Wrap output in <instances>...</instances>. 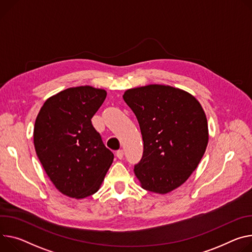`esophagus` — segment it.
I'll return each instance as SVG.
<instances>
[{
  "mask_svg": "<svg viewBox=\"0 0 252 252\" xmlns=\"http://www.w3.org/2000/svg\"><path fill=\"white\" fill-rule=\"evenodd\" d=\"M124 156H125V153H124L123 150H119V151L117 152V157H118L120 159H122V158H124Z\"/></svg>",
  "mask_w": 252,
  "mask_h": 252,
  "instance_id": "obj_1",
  "label": "esophagus"
}]
</instances>
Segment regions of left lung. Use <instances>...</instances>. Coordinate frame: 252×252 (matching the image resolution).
Segmentation results:
<instances>
[{
    "label": "left lung",
    "mask_w": 252,
    "mask_h": 252,
    "mask_svg": "<svg viewBox=\"0 0 252 252\" xmlns=\"http://www.w3.org/2000/svg\"><path fill=\"white\" fill-rule=\"evenodd\" d=\"M123 97L138 119L144 141L135 177L145 190L172 192L188 180L207 148L203 107L187 91L162 84L127 89Z\"/></svg>",
    "instance_id": "left-lung-1"
}]
</instances>
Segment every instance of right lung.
Here are the masks:
<instances>
[{
    "instance_id": "obj_1",
    "label": "right lung",
    "mask_w": 252,
    "mask_h": 252,
    "mask_svg": "<svg viewBox=\"0 0 252 252\" xmlns=\"http://www.w3.org/2000/svg\"><path fill=\"white\" fill-rule=\"evenodd\" d=\"M106 91L89 85L70 87L44 102L34 126L37 157L56 189L82 199L98 191L113 154L91 119Z\"/></svg>"
}]
</instances>
